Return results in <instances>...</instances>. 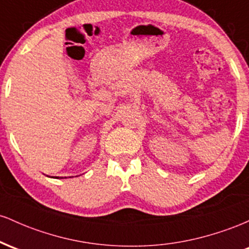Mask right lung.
<instances>
[{
  "label": "right lung",
  "instance_id": "obj_1",
  "mask_svg": "<svg viewBox=\"0 0 249 249\" xmlns=\"http://www.w3.org/2000/svg\"><path fill=\"white\" fill-rule=\"evenodd\" d=\"M55 178H60V177H55Z\"/></svg>",
  "mask_w": 249,
  "mask_h": 249
}]
</instances>
